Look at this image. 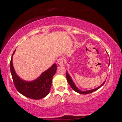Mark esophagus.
<instances>
[{"mask_svg": "<svg viewBox=\"0 0 122 122\" xmlns=\"http://www.w3.org/2000/svg\"><path fill=\"white\" fill-rule=\"evenodd\" d=\"M63 62L64 60L62 57H61V58H59L57 60V63L60 66H63Z\"/></svg>", "mask_w": 122, "mask_h": 122, "instance_id": "obj_1", "label": "esophagus"}]
</instances>
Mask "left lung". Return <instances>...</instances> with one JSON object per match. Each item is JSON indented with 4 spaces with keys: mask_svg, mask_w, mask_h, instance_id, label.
I'll return each mask as SVG.
<instances>
[{
    "mask_svg": "<svg viewBox=\"0 0 122 122\" xmlns=\"http://www.w3.org/2000/svg\"><path fill=\"white\" fill-rule=\"evenodd\" d=\"M66 77H67V81H68V83L69 84V85L71 86V88L73 89L74 91H75L76 92H78V93L81 94H89V93H91V92H95V91H96L97 89H98L99 88H100L101 86H102L103 85V84H104L105 82H106V81H105L102 84H101V85L100 86H98V87L96 88L95 89H94L86 90V91H81V90H80L79 89H78L77 86H75V83H74V82L73 81V80H72L71 78V76L69 75V74H68V72L67 71H66Z\"/></svg>",
    "mask_w": 122,
    "mask_h": 122,
    "instance_id": "1",
    "label": "left lung"
}]
</instances>
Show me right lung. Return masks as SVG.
Instances as JSON below:
<instances>
[{
	"mask_svg": "<svg viewBox=\"0 0 122 122\" xmlns=\"http://www.w3.org/2000/svg\"><path fill=\"white\" fill-rule=\"evenodd\" d=\"M15 51V50L12 54L10 61V71L16 90L20 94L31 99L39 100L46 97L50 92L52 78L57 69L56 64H53L51 68L43 72L34 81H24L16 75L12 63V57Z\"/></svg>",
	"mask_w": 122,
	"mask_h": 122,
	"instance_id": "add662e5",
	"label": "right lung"
}]
</instances>
